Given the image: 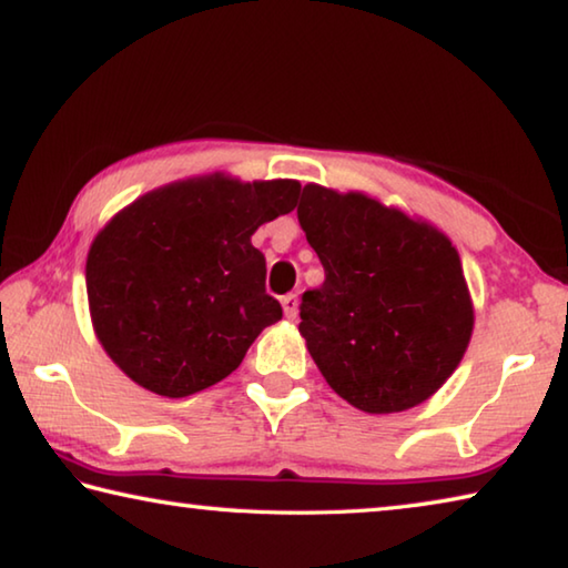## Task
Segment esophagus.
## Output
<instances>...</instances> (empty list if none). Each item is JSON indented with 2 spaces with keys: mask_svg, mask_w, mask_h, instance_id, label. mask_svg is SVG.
Returning <instances> with one entry per match:
<instances>
[{
  "mask_svg": "<svg viewBox=\"0 0 568 568\" xmlns=\"http://www.w3.org/2000/svg\"><path fill=\"white\" fill-rule=\"evenodd\" d=\"M283 311H285V318H295L297 315V295L295 293H287L283 295Z\"/></svg>",
  "mask_w": 568,
  "mask_h": 568,
  "instance_id": "obj_1",
  "label": "esophagus"
}]
</instances>
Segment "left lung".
Here are the masks:
<instances>
[{
    "label": "left lung",
    "instance_id": "obj_1",
    "mask_svg": "<svg viewBox=\"0 0 568 568\" xmlns=\"http://www.w3.org/2000/svg\"><path fill=\"white\" fill-rule=\"evenodd\" d=\"M297 220L325 271L303 293L301 335L328 386L365 413L434 396L474 331L450 240L378 200L321 185L303 187Z\"/></svg>",
    "mask_w": 568,
    "mask_h": 568
}]
</instances>
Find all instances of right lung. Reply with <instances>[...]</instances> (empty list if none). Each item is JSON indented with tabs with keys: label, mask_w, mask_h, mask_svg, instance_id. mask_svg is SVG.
I'll return each mask as SVG.
<instances>
[{
	"label": "right lung",
	"mask_w": 568,
	"mask_h": 568,
	"mask_svg": "<svg viewBox=\"0 0 568 568\" xmlns=\"http://www.w3.org/2000/svg\"><path fill=\"white\" fill-rule=\"evenodd\" d=\"M295 180L175 182L124 207L94 237L88 297L110 358L158 396L182 398L230 376L283 318L250 235L291 213Z\"/></svg>",
	"instance_id": "right-lung-1"
}]
</instances>
